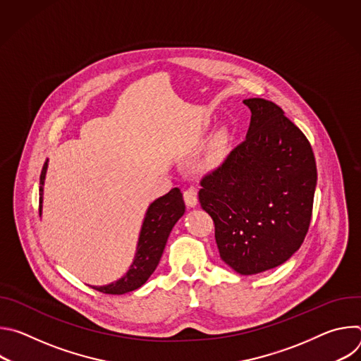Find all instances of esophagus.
I'll return each instance as SVG.
<instances>
[{
  "mask_svg": "<svg viewBox=\"0 0 361 361\" xmlns=\"http://www.w3.org/2000/svg\"><path fill=\"white\" fill-rule=\"evenodd\" d=\"M184 201H185V205H187L188 209L195 207L197 202H198L195 188H192V187H191V188H187V190L184 191Z\"/></svg>",
  "mask_w": 361,
  "mask_h": 361,
  "instance_id": "34e87169",
  "label": "esophagus"
}]
</instances>
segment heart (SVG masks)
<instances>
[{
	"mask_svg": "<svg viewBox=\"0 0 361 361\" xmlns=\"http://www.w3.org/2000/svg\"><path fill=\"white\" fill-rule=\"evenodd\" d=\"M221 157H220V152L219 151H214L213 154H210V157L207 159V161H205V164H207L209 169H214L219 166Z\"/></svg>",
	"mask_w": 361,
	"mask_h": 361,
	"instance_id": "1",
	"label": "heart"
}]
</instances>
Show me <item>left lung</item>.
Listing matches in <instances>:
<instances>
[{"label": "left lung", "instance_id": "1", "mask_svg": "<svg viewBox=\"0 0 361 361\" xmlns=\"http://www.w3.org/2000/svg\"><path fill=\"white\" fill-rule=\"evenodd\" d=\"M251 111L245 140L201 180L200 204L216 226L221 260L243 276L286 263L308 231L317 184L310 142L264 98Z\"/></svg>", "mask_w": 361, "mask_h": 361}]
</instances>
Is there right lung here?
<instances>
[{
    "mask_svg": "<svg viewBox=\"0 0 361 361\" xmlns=\"http://www.w3.org/2000/svg\"><path fill=\"white\" fill-rule=\"evenodd\" d=\"M48 160L44 163L39 176V216L42 210V192L44 180L47 174ZM185 212V204L180 188H173L166 195L154 200L147 209L134 260L128 271L117 281L107 286H92L97 291L106 294H126L140 288L157 269L167 244L169 235L174 224L183 217Z\"/></svg>",
    "mask_w": 361,
    "mask_h": 361,
    "instance_id": "1",
    "label": "right lung"
}]
</instances>
